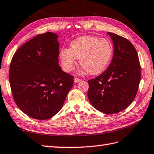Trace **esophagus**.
I'll return each instance as SVG.
<instances>
[{"label":"esophagus","instance_id":"obj_1","mask_svg":"<svg viewBox=\"0 0 154 154\" xmlns=\"http://www.w3.org/2000/svg\"><path fill=\"white\" fill-rule=\"evenodd\" d=\"M80 81H81V79H79V78H77V77H75V78H74V82H75V83H79V82H80Z\"/></svg>","mask_w":154,"mask_h":154}]
</instances>
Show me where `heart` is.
I'll list each match as a JSON object with an SVG mask.
<instances>
[{
	"instance_id": "1",
	"label": "heart",
	"mask_w": 154,
	"mask_h": 154,
	"mask_svg": "<svg viewBox=\"0 0 154 154\" xmlns=\"http://www.w3.org/2000/svg\"><path fill=\"white\" fill-rule=\"evenodd\" d=\"M113 53L112 45L107 38L84 36L72 41L70 49H62L60 57L65 71L73 70L77 59H80V65L84 70L91 75H98L109 65Z\"/></svg>"
}]
</instances>
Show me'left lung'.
Wrapping results in <instances>:
<instances>
[{"label": "left lung", "instance_id": "8db88e82", "mask_svg": "<svg viewBox=\"0 0 154 154\" xmlns=\"http://www.w3.org/2000/svg\"><path fill=\"white\" fill-rule=\"evenodd\" d=\"M113 41L112 61L106 70L88 81L89 100L96 109L105 114L124 110L137 94L141 67L137 51L127 38L107 32Z\"/></svg>", "mask_w": 154, "mask_h": 154}]
</instances>
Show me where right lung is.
<instances>
[{
	"label": "right lung",
	"mask_w": 154,
	"mask_h": 154,
	"mask_svg": "<svg viewBox=\"0 0 154 154\" xmlns=\"http://www.w3.org/2000/svg\"><path fill=\"white\" fill-rule=\"evenodd\" d=\"M57 37L51 32L37 35L15 52L11 62L14 100L34 119H47L58 113L73 85V76L59 65Z\"/></svg>",
	"instance_id": "1"
}]
</instances>
